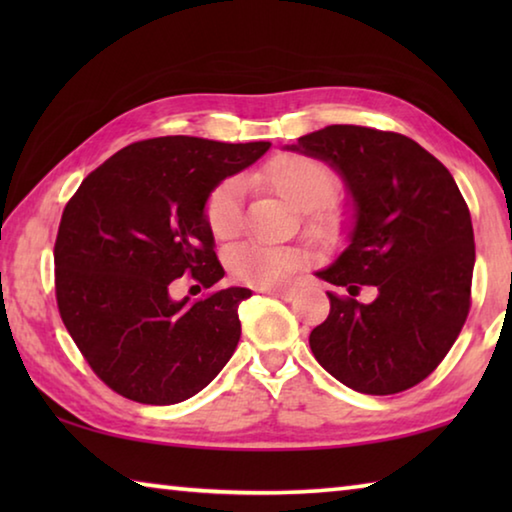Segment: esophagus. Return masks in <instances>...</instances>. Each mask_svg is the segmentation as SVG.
<instances>
[{
  "label": "esophagus",
  "mask_w": 512,
  "mask_h": 512,
  "mask_svg": "<svg viewBox=\"0 0 512 512\" xmlns=\"http://www.w3.org/2000/svg\"><path fill=\"white\" fill-rule=\"evenodd\" d=\"M264 293L273 298H280V300H293L296 298V289H264Z\"/></svg>",
  "instance_id": "esophagus-1"
}]
</instances>
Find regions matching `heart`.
<instances>
[{
  "instance_id": "heart-1",
  "label": "heart",
  "mask_w": 512,
  "mask_h": 512,
  "mask_svg": "<svg viewBox=\"0 0 512 512\" xmlns=\"http://www.w3.org/2000/svg\"><path fill=\"white\" fill-rule=\"evenodd\" d=\"M262 180L296 210L311 212L309 230L314 235L327 237L336 230V216L325 207L336 192V176L325 162L298 153L280 155L266 164ZM241 196L244 183L237 178L223 180L207 196L205 221L216 239H232L241 230ZM302 264V253L287 246L244 244L228 253L230 275L257 289L282 287Z\"/></svg>"
}]
</instances>
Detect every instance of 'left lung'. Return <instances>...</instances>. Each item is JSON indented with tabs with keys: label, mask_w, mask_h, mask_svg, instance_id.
I'll list each match as a JSON object with an SVG mask.
<instances>
[{
	"label": "left lung",
	"mask_w": 512,
	"mask_h": 512,
	"mask_svg": "<svg viewBox=\"0 0 512 512\" xmlns=\"http://www.w3.org/2000/svg\"><path fill=\"white\" fill-rule=\"evenodd\" d=\"M287 151L323 160L352 198L348 248L320 280L345 287L309 345L329 375L352 391L393 395L429 377L470 311L474 232L445 164L411 137L334 124ZM375 286L372 303L353 300Z\"/></svg>",
	"instance_id": "1"
}]
</instances>
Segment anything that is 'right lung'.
I'll return each mask as SVG.
<instances>
[{
	"label": "right lung",
	"instance_id": "add662e5",
	"mask_svg": "<svg viewBox=\"0 0 512 512\" xmlns=\"http://www.w3.org/2000/svg\"><path fill=\"white\" fill-rule=\"evenodd\" d=\"M271 142L225 144L171 135L117 151L83 180L60 219L56 300L69 336L112 391L167 406L194 397L237 350L241 300L228 287L173 300L183 275L214 287L225 275L205 201Z\"/></svg>",
	"mask_w": 512,
	"mask_h": 512
}]
</instances>
